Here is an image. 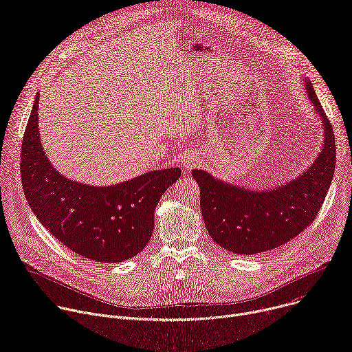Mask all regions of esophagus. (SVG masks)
<instances>
[{"label":"esophagus","mask_w":352,"mask_h":352,"mask_svg":"<svg viewBox=\"0 0 352 352\" xmlns=\"http://www.w3.org/2000/svg\"><path fill=\"white\" fill-rule=\"evenodd\" d=\"M196 164V160L192 155H185L182 159H181V166L185 168V170H189L192 168L193 166Z\"/></svg>","instance_id":"34e87169"}]
</instances>
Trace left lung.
Returning a JSON list of instances; mask_svg holds the SVG:
<instances>
[{
    "label": "left lung",
    "mask_w": 352,
    "mask_h": 352,
    "mask_svg": "<svg viewBox=\"0 0 352 352\" xmlns=\"http://www.w3.org/2000/svg\"><path fill=\"white\" fill-rule=\"evenodd\" d=\"M322 118L323 148L302 175L267 190H249L213 178L204 170L192 177L200 189V209L214 242L232 254L256 255L284 245L316 219L336 167L334 132L311 82L305 85Z\"/></svg>",
    "instance_id": "left-lung-1"
}]
</instances>
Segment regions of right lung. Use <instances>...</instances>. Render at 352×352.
I'll return each mask as SVG.
<instances>
[{
    "label": "right lung",
    "instance_id": "right-lung-1",
    "mask_svg": "<svg viewBox=\"0 0 352 352\" xmlns=\"http://www.w3.org/2000/svg\"><path fill=\"white\" fill-rule=\"evenodd\" d=\"M38 94L21 152V177L28 204L43 227L75 254L117 263L140 254L155 227L162 195L179 168L150 171L113 186H90L63 177L44 156L37 126Z\"/></svg>",
    "mask_w": 352,
    "mask_h": 352
}]
</instances>
